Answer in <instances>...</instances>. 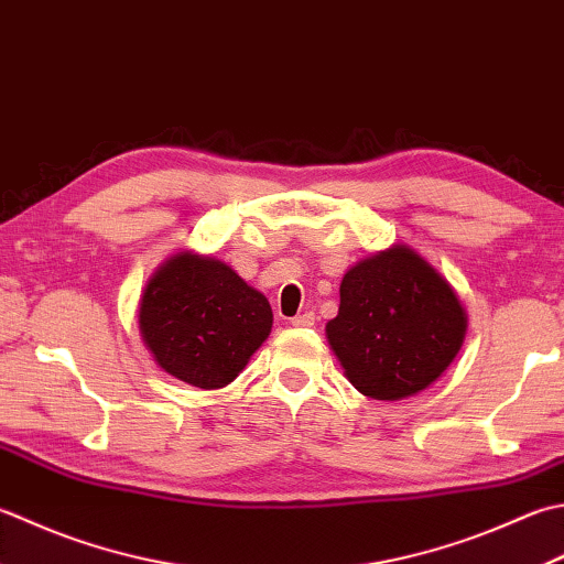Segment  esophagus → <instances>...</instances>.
Wrapping results in <instances>:
<instances>
[{
    "label": "esophagus",
    "mask_w": 564,
    "mask_h": 564,
    "mask_svg": "<svg viewBox=\"0 0 564 564\" xmlns=\"http://www.w3.org/2000/svg\"><path fill=\"white\" fill-rule=\"evenodd\" d=\"M293 327H313L315 325V313H303L291 319Z\"/></svg>",
    "instance_id": "obj_1"
}]
</instances>
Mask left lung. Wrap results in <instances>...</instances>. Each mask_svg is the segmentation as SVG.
<instances>
[{"instance_id": "left-lung-1", "label": "left lung", "mask_w": 564, "mask_h": 564, "mask_svg": "<svg viewBox=\"0 0 564 564\" xmlns=\"http://www.w3.org/2000/svg\"><path fill=\"white\" fill-rule=\"evenodd\" d=\"M349 383L373 401H401L435 383L465 345L467 313L433 263L408 245L357 261L325 325Z\"/></svg>"}]
</instances>
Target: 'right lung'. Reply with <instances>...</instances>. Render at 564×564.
<instances>
[{
    "instance_id": "right-lung-1",
    "label": "right lung",
    "mask_w": 564,
    "mask_h": 564,
    "mask_svg": "<svg viewBox=\"0 0 564 564\" xmlns=\"http://www.w3.org/2000/svg\"><path fill=\"white\" fill-rule=\"evenodd\" d=\"M267 295L213 253L178 251L141 293L139 333L173 379L215 391L235 381L271 335Z\"/></svg>"
}]
</instances>
